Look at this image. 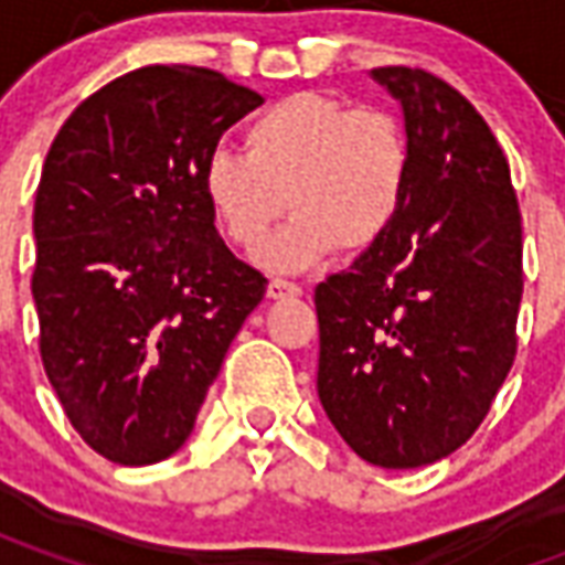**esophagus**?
<instances>
[{
    "label": "esophagus",
    "mask_w": 565,
    "mask_h": 565,
    "mask_svg": "<svg viewBox=\"0 0 565 565\" xmlns=\"http://www.w3.org/2000/svg\"><path fill=\"white\" fill-rule=\"evenodd\" d=\"M302 294V287L294 281H281V278H271L269 287H266V296L269 299H284V296H299Z\"/></svg>",
    "instance_id": "esophagus-1"
}]
</instances>
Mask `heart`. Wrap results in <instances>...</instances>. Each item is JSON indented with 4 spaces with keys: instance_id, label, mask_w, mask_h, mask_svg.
<instances>
[{
    "instance_id": "heart-1",
    "label": "heart",
    "mask_w": 565,
    "mask_h": 565,
    "mask_svg": "<svg viewBox=\"0 0 565 565\" xmlns=\"http://www.w3.org/2000/svg\"><path fill=\"white\" fill-rule=\"evenodd\" d=\"M412 141L399 117L323 93L269 105L245 129V153L214 148L199 186L217 230L245 254L266 245L284 209L296 221L266 250L269 269H302L335 247L366 250L403 211Z\"/></svg>"
}]
</instances>
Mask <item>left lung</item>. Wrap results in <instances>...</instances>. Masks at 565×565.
Instances as JSON below:
<instances>
[{"mask_svg":"<svg viewBox=\"0 0 565 565\" xmlns=\"http://www.w3.org/2000/svg\"><path fill=\"white\" fill-rule=\"evenodd\" d=\"M403 105V211L351 269L315 290L323 412L381 469L466 445L518 351L521 209L509 160L472 103L424 68H372Z\"/></svg>","mask_w":565,"mask_h":565,"instance_id":"obj_1","label":"left lung"}]
</instances>
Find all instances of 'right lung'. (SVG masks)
Instances as JSON below:
<instances>
[{"instance_id":"1","label":"right lung","mask_w":565,"mask_h":565,"mask_svg":"<svg viewBox=\"0 0 565 565\" xmlns=\"http://www.w3.org/2000/svg\"><path fill=\"white\" fill-rule=\"evenodd\" d=\"M263 96L145 66L68 115L35 193L32 299L51 387L105 460L150 466L193 433L266 278L214 230L199 172Z\"/></svg>"}]
</instances>
